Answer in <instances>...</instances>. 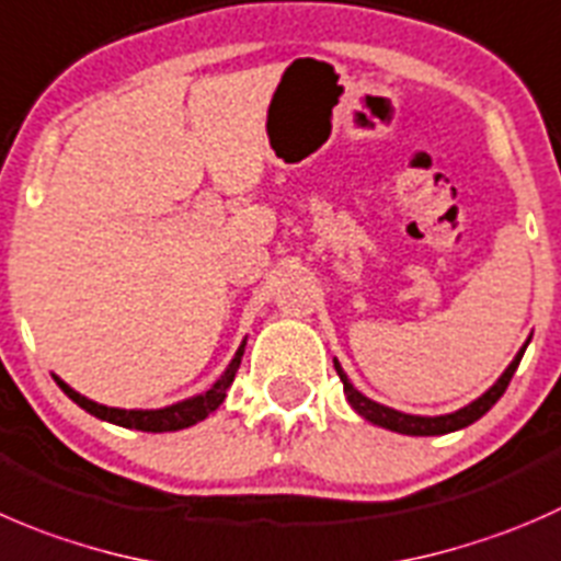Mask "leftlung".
I'll return each instance as SVG.
<instances>
[{"label": "left lung", "instance_id": "left-lung-1", "mask_svg": "<svg viewBox=\"0 0 561 561\" xmlns=\"http://www.w3.org/2000/svg\"><path fill=\"white\" fill-rule=\"evenodd\" d=\"M526 345H529V342H526ZM526 345L520 347L518 356H515L513 364L504 369L502 378H499L496 383H493L491 389L480 397V400H474L471 405L460 408V411L447 413V416H411V413H400V411H394V408L378 405V402L369 400V397H364L358 389H353V383L347 380V375L342 373L340 362H334V369H336V375H340L342 389H345V394H347V402H351L353 411L362 413L367 422H373V425H378V427H386V431L402 433V436H444V433H453V431H460V427L474 425L477 419L485 416V413L496 405L499 397L507 391V386H510V380H513L515 369H518L520 358H524Z\"/></svg>", "mask_w": 561, "mask_h": 561}]
</instances>
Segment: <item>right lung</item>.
Masks as SVG:
<instances>
[{
    "label": "right lung",
    "mask_w": 561,
    "mask_h": 561,
    "mask_svg": "<svg viewBox=\"0 0 561 561\" xmlns=\"http://www.w3.org/2000/svg\"><path fill=\"white\" fill-rule=\"evenodd\" d=\"M243 345H247V342H243ZM243 345L238 347L236 358H232L230 367L225 369V375H221V378L216 380V383L210 386L205 394L192 397V400L175 402V405H170V408H159V411H123V408L101 405V402L87 400V397H81L79 391L70 389V386L65 383V380H59L57 375H54V380H57L59 389H62L65 394L76 402V405H81L87 413L103 419V422H112V425L130 427V431H142V433H172V431H183V427L197 425V422H203L208 413H214L216 408L225 402L227 389H230V383L236 380L238 367H241Z\"/></svg>",
    "instance_id": "add662e5"
}]
</instances>
